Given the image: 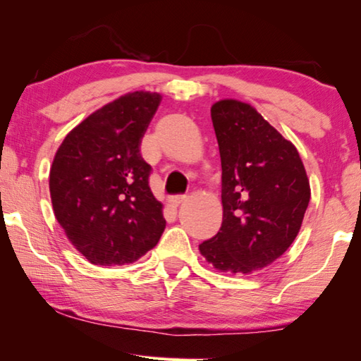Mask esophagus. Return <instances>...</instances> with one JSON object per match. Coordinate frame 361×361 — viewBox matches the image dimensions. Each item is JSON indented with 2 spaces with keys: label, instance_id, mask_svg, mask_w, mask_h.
<instances>
[{
  "label": "esophagus",
  "instance_id": "obj_1",
  "mask_svg": "<svg viewBox=\"0 0 361 361\" xmlns=\"http://www.w3.org/2000/svg\"><path fill=\"white\" fill-rule=\"evenodd\" d=\"M185 200H187V195H174V197H171L168 200V203L171 206H174V208H177V206H179L182 202H185Z\"/></svg>",
  "mask_w": 361,
  "mask_h": 361
}]
</instances>
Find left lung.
<instances>
[{
    "mask_svg": "<svg viewBox=\"0 0 361 361\" xmlns=\"http://www.w3.org/2000/svg\"><path fill=\"white\" fill-rule=\"evenodd\" d=\"M222 164V226L200 245L212 267L251 274L276 261L296 238L310 184L299 152L250 104L211 107Z\"/></svg>",
    "mask_w": 361,
    "mask_h": 361,
    "instance_id": "8db88e82",
    "label": "left lung"
}]
</instances>
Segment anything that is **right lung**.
Here are the masks:
<instances>
[{
  "mask_svg": "<svg viewBox=\"0 0 361 361\" xmlns=\"http://www.w3.org/2000/svg\"><path fill=\"white\" fill-rule=\"evenodd\" d=\"M161 102L158 92L118 97L82 120L56 152L52 209L65 235L94 265H125L155 247L166 221L149 185L140 142Z\"/></svg>",
  "mask_w": 361,
  "mask_h": 361,
  "instance_id": "right-lung-1",
  "label": "right lung"
}]
</instances>
